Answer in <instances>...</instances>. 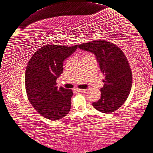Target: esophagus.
Here are the masks:
<instances>
[{
	"label": "esophagus",
	"mask_w": 153,
	"mask_h": 153,
	"mask_svg": "<svg viewBox=\"0 0 153 153\" xmlns=\"http://www.w3.org/2000/svg\"><path fill=\"white\" fill-rule=\"evenodd\" d=\"M78 92H81V93H85L86 91V90H82V89H79V88H76V89L74 90Z\"/></svg>",
	"instance_id": "esophagus-1"
}]
</instances>
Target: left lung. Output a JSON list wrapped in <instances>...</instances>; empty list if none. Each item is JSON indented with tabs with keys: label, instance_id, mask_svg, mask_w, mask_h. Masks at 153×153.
Here are the masks:
<instances>
[{
	"label": "left lung",
	"instance_id": "8db88e82",
	"mask_svg": "<svg viewBox=\"0 0 153 153\" xmlns=\"http://www.w3.org/2000/svg\"><path fill=\"white\" fill-rule=\"evenodd\" d=\"M78 47L94 54L105 76L100 98L93 106L107 114L116 111L128 97L132 85L131 71L125 54L117 46L106 41L95 40Z\"/></svg>",
	"mask_w": 153,
	"mask_h": 153
}]
</instances>
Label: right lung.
<instances>
[{
  "mask_svg": "<svg viewBox=\"0 0 153 153\" xmlns=\"http://www.w3.org/2000/svg\"><path fill=\"white\" fill-rule=\"evenodd\" d=\"M77 46L46 44L28 63L25 71L28 99L39 114L48 120H60L71 110L73 92L63 87L58 88L56 81L63 72V62Z\"/></svg>",
  "mask_w": 153,
  "mask_h": 153,
  "instance_id": "obj_1",
  "label": "right lung"
}]
</instances>
